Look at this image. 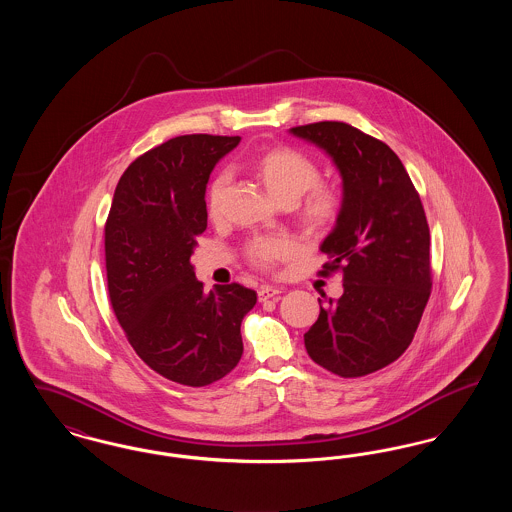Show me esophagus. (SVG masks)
Masks as SVG:
<instances>
[{"label":"esophagus","mask_w":512,"mask_h":512,"mask_svg":"<svg viewBox=\"0 0 512 512\" xmlns=\"http://www.w3.org/2000/svg\"><path fill=\"white\" fill-rule=\"evenodd\" d=\"M282 293L280 288H272V286H263L261 290H259V301H267V299H274V297H278Z\"/></svg>","instance_id":"esophagus-1"}]
</instances>
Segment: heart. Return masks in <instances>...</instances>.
I'll return each instance as SVG.
<instances>
[{
    "label": "heart",
    "mask_w": 512,
    "mask_h": 512,
    "mask_svg": "<svg viewBox=\"0 0 512 512\" xmlns=\"http://www.w3.org/2000/svg\"><path fill=\"white\" fill-rule=\"evenodd\" d=\"M249 169L265 184L270 195L282 205L299 201L297 217L309 232L328 230L340 215L341 194L334 184L318 182L320 167L303 149L293 146L265 147L251 155ZM230 178L220 172L207 190V213L219 219ZM288 253L280 238H255L247 244L249 261L259 268L274 265Z\"/></svg>",
    "instance_id": "1"
}]
</instances>
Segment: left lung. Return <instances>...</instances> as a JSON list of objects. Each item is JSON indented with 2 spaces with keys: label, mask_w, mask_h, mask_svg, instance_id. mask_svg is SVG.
Instances as JSON below:
<instances>
[{
  "label": "left lung",
  "mask_w": 512,
  "mask_h": 512,
  "mask_svg": "<svg viewBox=\"0 0 512 512\" xmlns=\"http://www.w3.org/2000/svg\"><path fill=\"white\" fill-rule=\"evenodd\" d=\"M290 132L324 149L343 180L336 228L320 245L330 257L322 274L341 270L343 295L320 307L305 347L341 378L366 376L405 353L430 299L426 213L401 159L384 142L336 121Z\"/></svg>",
  "instance_id": "obj_1"
}]
</instances>
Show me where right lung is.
I'll use <instances>...</instances> for the list:
<instances>
[{
	"label": "right lung",
	"mask_w": 512,
	"mask_h": 512,
	"mask_svg": "<svg viewBox=\"0 0 512 512\" xmlns=\"http://www.w3.org/2000/svg\"><path fill=\"white\" fill-rule=\"evenodd\" d=\"M240 136H176L140 155L117 184L105 222L107 290L115 317L151 370L203 388L234 370L240 326L257 293L203 292L190 257L207 228L209 174Z\"/></svg>",
	"instance_id": "obj_1"
}]
</instances>
